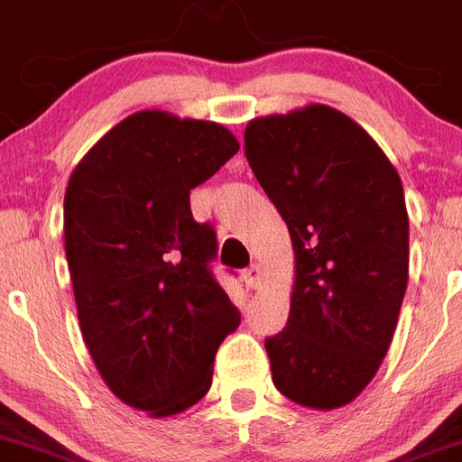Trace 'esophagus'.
Returning a JSON list of instances; mask_svg holds the SVG:
<instances>
[{"label": "esophagus", "instance_id": "1", "mask_svg": "<svg viewBox=\"0 0 462 462\" xmlns=\"http://www.w3.org/2000/svg\"><path fill=\"white\" fill-rule=\"evenodd\" d=\"M244 281H246L248 288L257 290V288H260V282H262V269L257 267V264L248 267L246 272H244Z\"/></svg>", "mask_w": 462, "mask_h": 462}]
</instances>
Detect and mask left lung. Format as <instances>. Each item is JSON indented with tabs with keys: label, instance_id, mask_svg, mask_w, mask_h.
I'll use <instances>...</instances> for the list:
<instances>
[{
	"label": "left lung",
	"instance_id": "8db88e82",
	"mask_svg": "<svg viewBox=\"0 0 462 462\" xmlns=\"http://www.w3.org/2000/svg\"><path fill=\"white\" fill-rule=\"evenodd\" d=\"M244 152L294 251L290 318L264 340L278 392L310 410L355 401L384 359L410 273L401 177L336 107L248 122Z\"/></svg>",
	"mask_w": 462,
	"mask_h": 462
}]
</instances>
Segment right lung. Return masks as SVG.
Instances as JSON below:
<instances>
[{"mask_svg":"<svg viewBox=\"0 0 462 462\" xmlns=\"http://www.w3.org/2000/svg\"><path fill=\"white\" fill-rule=\"evenodd\" d=\"M239 152L226 126L140 110L70 172L64 239L82 338L128 407L172 417L211 386L214 356L239 313L214 281V227L190 190Z\"/></svg>","mask_w":462,"mask_h":462,"instance_id":"add662e5","label":"right lung"}]
</instances>
